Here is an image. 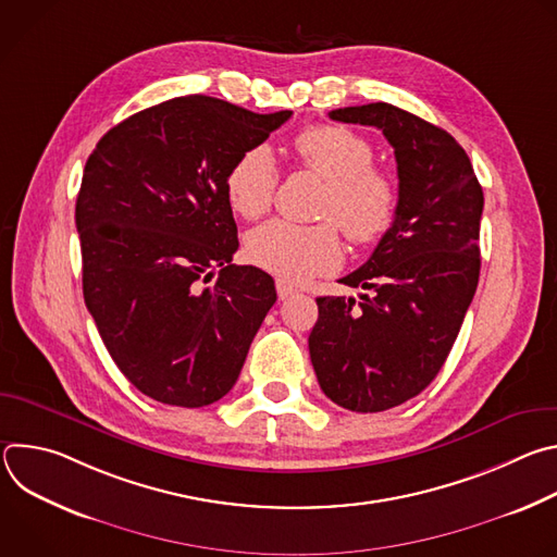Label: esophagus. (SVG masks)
Masks as SVG:
<instances>
[{"label": "esophagus", "instance_id": "obj_1", "mask_svg": "<svg viewBox=\"0 0 557 557\" xmlns=\"http://www.w3.org/2000/svg\"><path fill=\"white\" fill-rule=\"evenodd\" d=\"M275 288H277L280 299H288L290 295L297 293V288H293V286H290L288 282H284V280H277V282H275Z\"/></svg>", "mask_w": 557, "mask_h": 557}]
</instances>
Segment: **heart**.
<instances>
[{"instance_id": "1", "label": "heart", "mask_w": 557, "mask_h": 557, "mask_svg": "<svg viewBox=\"0 0 557 557\" xmlns=\"http://www.w3.org/2000/svg\"><path fill=\"white\" fill-rule=\"evenodd\" d=\"M295 151L306 170L326 181L317 215L335 220L357 247L379 243L399 211V187L389 174L372 168V145L344 125H312L297 134ZM277 178L271 149L249 147L224 176L228 207L247 220L260 218L273 202ZM247 253L253 264L288 282H306L342 264L333 222L299 226L271 220L249 233Z\"/></svg>"}]
</instances>
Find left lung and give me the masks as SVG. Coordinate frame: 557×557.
Returning <instances> with one entry per match:
<instances>
[{
    "mask_svg": "<svg viewBox=\"0 0 557 557\" xmlns=\"http://www.w3.org/2000/svg\"><path fill=\"white\" fill-rule=\"evenodd\" d=\"M333 121L372 125L394 147L399 211L363 267L317 297L308 337L320 387L352 412H383L423 392L443 368L481 275L483 187L445 129L389 103L339 108Z\"/></svg>",
    "mask_w": 557,
    "mask_h": 557,
    "instance_id": "8db88e82",
    "label": "left lung"
}]
</instances>
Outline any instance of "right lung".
Segmentation results:
<instances>
[{
    "mask_svg": "<svg viewBox=\"0 0 557 557\" xmlns=\"http://www.w3.org/2000/svg\"><path fill=\"white\" fill-rule=\"evenodd\" d=\"M290 110L256 114L189 95L114 125L76 196L84 299L125 379L153 401L215 404L235 385L277 299L240 247L224 176Z\"/></svg>",
    "mask_w": 557,
    "mask_h": 557,
    "instance_id": "add662e5",
    "label": "right lung"
}]
</instances>
